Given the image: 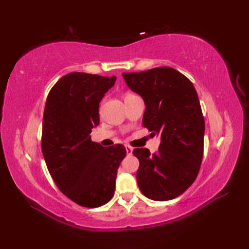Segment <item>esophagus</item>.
Instances as JSON below:
<instances>
[{
  "instance_id": "obj_1",
  "label": "esophagus",
  "mask_w": 249,
  "mask_h": 249,
  "mask_svg": "<svg viewBox=\"0 0 249 249\" xmlns=\"http://www.w3.org/2000/svg\"><path fill=\"white\" fill-rule=\"evenodd\" d=\"M125 148H126V154H127V155H132L133 154V148H132V147L128 146V145H126Z\"/></svg>"
}]
</instances>
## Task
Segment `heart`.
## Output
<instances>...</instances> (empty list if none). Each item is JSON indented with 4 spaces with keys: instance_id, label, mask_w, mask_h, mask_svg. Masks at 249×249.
I'll return each instance as SVG.
<instances>
[{
    "instance_id": "b5f03b06",
    "label": "heart",
    "mask_w": 249,
    "mask_h": 249,
    "mask_svg": "<svg viewBox=\"0 0 249 249\" xmlns=\"http://www.w3.org/2000/svg\"><path fill=\"white\" fill-rule=\"evenodd\" d=\"M132 95H134V94H132V93H126V94H125V98H128V96H132Z\"/></svg>"
}]
</instances>
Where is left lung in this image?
Wrapping results in <instances>:
<instances>
[{
    "label": "left lung",
    "mask_w": 249,
    "mask_h": 249,
    "mask_svg": "<svg viewBox=\"0 0 249 249\" xmlns=\"http://www.w3.org/2000/svg\"><path fill=\"white\" fill-rule=\"evenodd\" d=\"M123 78L144 100L142 125L161 141L153 155L146 148L134 149L140 160L138 187L148 199H175L195 182L203 158L205 124L196 91L170 67L124 72Z\"/></svg>",
    "instance_id": "1"
}]
</instances>
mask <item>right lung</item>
<instances>
[{
  "instance_id": "right-lung-1",
  "label": "right lung",
  "mask_w": 249,
  "mask_h": 249,
  "mask_svg": "<svg viewBox=\"0 0 249 249\" xmlns=\"http://www.w3.org/2000/svg\"><path fill=\"white\" fill-rule=\"evenodd\" d=\"M116 77L71 72L58 80L46 101L41 150L50 176L66 196L86 208L112 199L126 149L91 141L100 123L99 104Z\"/></svg>"
}]
</instances>
